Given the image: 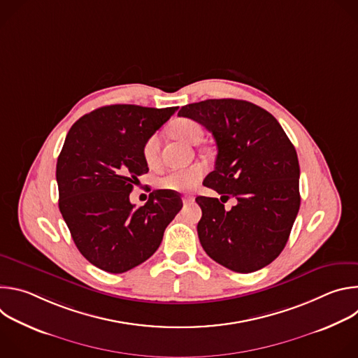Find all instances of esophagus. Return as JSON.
<instances>
[{"mask_svg": "<svg viewBox=\"0 0 358 358\" xmlns=\"http://www.w3.org/2000/svg\"><path fill=\"white\" fill-rule=\"evenodd\" d=\"M182 202L184 203H191V202H194V196L192 195H184L182 196Z\"/></svg>", "mask_w": 358, "mask_h": 358, "instance_id": "1", "label": "esophagus"}]
</instances>
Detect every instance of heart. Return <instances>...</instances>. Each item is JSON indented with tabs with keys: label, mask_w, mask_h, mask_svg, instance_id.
Masks as SVG:
<instances>
[{
	"label": "heart",
	"mask_w": 358,
	"mask_h": 358,
	"mask_svg": "<svg viewBox=\"0 0 358 358\" xmlns=\"http://www.w3.org/2000/svg\"><path fill=\"white\" fill-rule=\"evenodd\" d=\"M170 133L176 138L185 143H196L202 137V127L191 119H176L170 124ZM160 152V137L159 134L150 136L143 145V157L148 166H156ZM206 174V166L196 163L185 169L171 170L157 180V185L162 189L184 192L194 188Z\"/></svg>",
	"instance_id": "heart-1"
}]
</instances>
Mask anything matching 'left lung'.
<instances>
[{
  "label": "left lung",
  "instance_id": "obj_1",
  "mask_svg": "<svg viewBox=\"0 0 358 358\" xmlns=\"http://www.w3.org/2000/svg\"><path fill=\"white\" fill-rule=\"evenodd\" d=\"M178 116L213 133L218 155L203 185L221 199L196 196L199 242L220 265L239 273L259 271L283 250L300 207L299 160L279 122L238 99H208L182 106ZM238 203L225 212L223 202Z\"/></svg>",
  "mask_w": 358,
  "mask_h": 358
}]
</instances>
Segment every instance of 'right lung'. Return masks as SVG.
Listing matches in <instances>:
<instances>
[{
    "mask_svg": "<svg viewBox=\"0 0 358 358\" xmlns=\"http://www.w3.org/2000/svg\"><path fill=\"white\" fill-rule=\"evenodd\" d=\"M177 108L110 105L80 117L69 130L57 163L59 211L83 257L109 273L147 261L182 207L174 191H152L134 208L130 192L148 171L145 140Z\"/></svg>",
    "mask_w": 358,
    "mask_h": 358,
    "instance_id": "add662e5",
    "label": "right lung"
}]
</instances>
